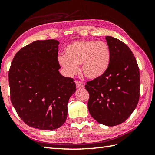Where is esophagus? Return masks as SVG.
I'll return each mask as SVG.
<instances>
[{"instance_id": "obj_1", "label": "esophagus", "mask_w": 155, "mask_h": 155, "mask_svg": "<svg viewBox=\"0 0 155 155\" xmlns=\"http://www.w3.org/2000/svg\"><path fill=\"white\" fill-rule=\"evenodd\" d=\"M75 83H76V85H77V88H83V87H84V84H83L82 82L77 81H76Z\"/></svg>"}]
</instances>
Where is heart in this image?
Masks as SVG:
<instances>
[{"label":"heart","mask_w":155,"mask_h":155,"mask_svg":"<svg viewBox=\"0 0 155 155\" xmlns=\"http://www.w3.org/2000/svg\"><path fill=\"white\" fill-rule=\"evenodd\" d=\"M111 61V51L107 43L101 41L80 40L65 47V55L58 57V62L68 77L78 72L89 79L101 77L108 70Z\"/></svg>","instance_id":"1"}]
</instances>
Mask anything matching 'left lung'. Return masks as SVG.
Instances as JSON below:
<instances>
[{
  "label": "left lung",
  "instance_id": "obj_1",
  "mask_svg": "<svg viewBox=\"0 0 155 155\" xmlns=\"http://www.w3.org/2000/svg\"><path fill=\"white\" fill-rule=\"evenodd\" d=\"M111 51L108 70L101 77L87 82V107L99 124L107 126L121 124L133 112L139 99L140 76L136 58L127 45L106 36Z\"/></svg>",
  "mask_w": 155,
  "mask_h": 155
}]
</instances>
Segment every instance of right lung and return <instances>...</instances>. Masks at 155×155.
<instances>
[{"label":"right lung","mask_w":155,"mask_h":155,"mask_svg":"<svg viewBox=\"0 0 155 155\" xmlns=\"http://www.w3.org/2000/svg\"><path fill=\"white\" fill-rule=\"evenodd\" d=\"M58 44L50 39L23 47L9 70L12 104L21 119L34 128L53 130L63 126L68 101L76 92L73 78L58 71Z\"/></svg>","instance_id":"add662e5"}]
</instances>
